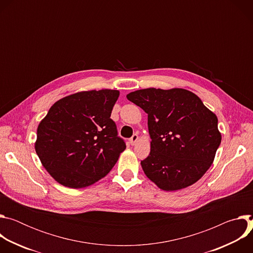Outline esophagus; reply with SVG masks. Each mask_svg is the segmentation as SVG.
Instances as JSON below:
<instances>
[{
  "mask_svg": "<svg viewBox=\"0 0 253 253\" xmlns=\"http://www.w3.org/2000/svg\"><path fill=\"white\" fill-rule=\"evenodd\" d=\"M138 140H139V136L137 135V134H134L131 138H130V144L131 145H135V144L138 142Z\"/></svg>",
  "mask_w": 253,
  "mask_h": 253,
  "instance_id": "esophagus-1",
  "label": "esophagus"
}]
</instances>
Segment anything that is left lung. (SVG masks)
Instances as JSON below:
<instances>
[{"instance_id": "left-lung-1", "label": "left lung", "mask_w": 253, "mask_h": 253, "mask_svg": "<svg viewBox=\"0 0 253 253\" xmlns=\"http://www.w3.org/2000/svg\"><path fill=\"white\" fill-rule=\"evenodd\" d=\"M126 97L148 114L151 150L141 161L145 175L164 191L197 182L220 145L217 116L182 88L141 89Z\"/></svg>"}]
</instances>
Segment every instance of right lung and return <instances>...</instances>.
Listing matches in <instances>:
<instances>
[{
  "mask_svg": "<svg viewBox=\"0 0 253 253\" xmlns=\"http://www.w3.org/2000/svg\"><path fill=\"white\" fill-rule=\"evenodd\" d=\"M118 90L81 91L57 101L37 129L35 150L48 173L69 188L105 177L125 150L110 118Z\"/></svg>",
  "mask_w": 253,
  "mask_h": 253,
  "instance_id": "right-lung-1",
  "label": "right lung"
}]
</instances>
